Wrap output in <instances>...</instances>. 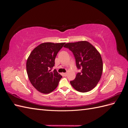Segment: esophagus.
Masks as SVG:
<instances>
[{"instance_id":"1","label":"esophagus","mask_w":128,"mask_h":128,"mask_svg":"<svg viewBox=\"0 0 128 128\" xmlns=\"http://www.w3.org/2000/svg\"><path fill=\"white\" fill-rule=\"evenodd\" d=\"M62 75L63 76H67V73H62Z\"/></svg>"}]
</instances>
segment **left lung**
<instances>
[{"mask_svg": "<svg viewBox=\"0 0 128 128\" xmlns=\"http://www.w3.org/2000/svg\"><path fill=\"white\" fill-rule=\"evenodd\" d=\"M64 47L73 53L76 66L81 70L75 79L70 82L72 86L80 92L91 91L97 85L102 75L103 63L100 53L87 41L68 42Z\"/></svg>", "mask_w": 128, "mask_h": 128, "instance_id": "1", "label": "left lung"}]
</instances>
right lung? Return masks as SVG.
<instances>
[{
  "mask_svg": "<svg viewBox=\"0 0 128 128\" xmlns=\"http://www.w3.org/2000/svg\"><path fill=\"white\" fill-rule=\"evenodd\" d=\"M65 42H43L34 48L27 59L26 68L31 83L37 91L51 93L58 86L62 76L56 69L51 71L55 59Z\"/></svg>",
  "mask_w": 128,
  "mask_h": 128,
  "instance_id": "add662e5",
  "label": "right lung"
}]
</instances>
